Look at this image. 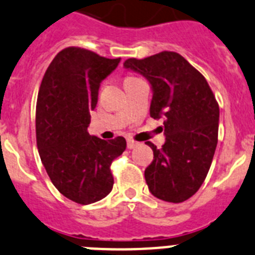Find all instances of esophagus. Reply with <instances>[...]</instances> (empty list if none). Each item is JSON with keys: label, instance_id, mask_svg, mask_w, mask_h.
<instances>
[{"label": "esophagus", "instance_id": "34e87169", "mask_svg": "<svg viewBox=\"0 0 255 255\" xmlns=\"http://www.w3.org/2000/svg\"><path fill=\"white\" fill-rule=\"evenodd\" d=\"M136 145H138V142L132 140V139H128V148L132 149V148H135Z\"/></svg>", "mask_w": 255, "mask_h": 255}]
</instances>
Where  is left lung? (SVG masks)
<instances>
[{
	"label": "left lung",
	"mask_w": 255,
	"mask_h": 255,
	"mask_svg": "<svg viewBox=\"0 0 255 255\" xmlns=\"http://www.w3.org/2000/svg\"><path fill=\"white\" fill-rule=\"evenodd\" d=\"M144 76L153 90L149 115L164 119L165 144L147 142L153 161L144 170L154 197L183 202L204 183L218 143L219 106L205 77L174 51L124 63Z\"/></svg>",
	"instance_id": "left-lung-1"
}]
</instances>
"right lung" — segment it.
I'll use <instances>...</instances> for the list:
<instances>
[{
    "label": "right lung",
    "instance_id": "add662e5",
    "mask_svg": "<svg viewBox=\"0 0 255 255\" xmlns=\"http://www.w3.org/2000/svg\"><path fill=\"white\" fill-rule=\"evenodd\" d=\"M81 47H67L50 63L41 82L36 108V138L41 161L56 190L88 205L112 191L111 164L126 140L90 135V111L99 86L120 63Z\"/></svg>",
    "mask_w": 255,
    "mask_h": 255
}]
</instances>
